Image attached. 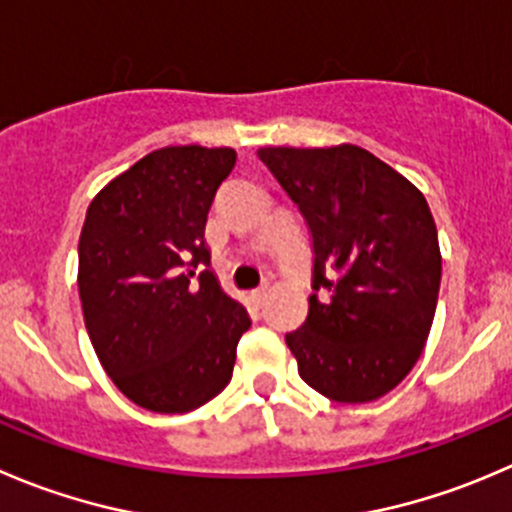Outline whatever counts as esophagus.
Here are the masks:
<instances>
[{"instance_id": "esophagus-1", "label": "esophagus", "mask_w": 512, "mask_h": 512, "mask_svg": "<svg viewBox=\"0 0 512 512\" xmlns=\"http://www.w3.org/2000/svg\"><path fill=\"white\" fill-rule=\"evenodd\" d=\"M250 300L255 302L257 307H260V305H265V300H267V287H257V290H252Z\"/></svg>"}]
</instances>
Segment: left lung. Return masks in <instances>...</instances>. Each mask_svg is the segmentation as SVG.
Masks as SVG:
<instances>
[{
	"label": "left lung",
	"instance_id": "obj_1",
	"mask_svg": "<svg viewBox=\"0 0 512 512\" xmlns=\"http://www.w3.org/2000/svg\"><path fill=\"white\" fill-rule=\"evenodd\" d=\"M257 155L312 235L310 310L285 335L297 372L335 403L382 398L418 362L438 305L443 260L423 192L355 145Z\"/></svg>",
	"mask_w": 512,
	"mask_h": 512
}]
</instances>
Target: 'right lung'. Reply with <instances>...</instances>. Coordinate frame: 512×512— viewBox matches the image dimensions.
<instances>
[{
    "label": "right lung",
    "instance_id": "obj_1",
    "mask_svg": "<svg viewBox=\"0 0 512 512\" xmlns=\"http://www.w3.org/2000/svg\"><path fill=\"white\" fill-rule=\"evenodd\" d=\"M230 147H162L114 177L79 235V297L99 362L152 413H190L227 388L245 307L222 290L207 212L235 167Z\"/></svg>",
    "mask_w": 512,
    "mask_h": 512
}]
</instances>
